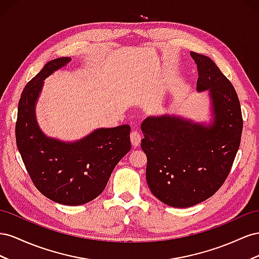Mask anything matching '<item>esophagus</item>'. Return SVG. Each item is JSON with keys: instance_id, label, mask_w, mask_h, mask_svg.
Masks as SVG:
<instances>
[{"instance_id": "obj_1", "label": "esophagus", "mask_w": 259, "mask_h": 259, "mask_svg": "<svg viewBox=\"0 0 259 259\" xmlns=\"http://www.w3.org/2000/svg\"><path fill=\"white\" fill-rule=\"evenodd\" d=\"M130 140H131V143L132 145H134L135 147L139 146L140 145V142H141V136H140V134L138 131H132L130 134Z\"/></svg>"}]
</instances>
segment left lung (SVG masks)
<instances>
[{"label": "left lung", "mask_w": 259, "mask_h": 259, "mask_svg": "<svg viewBox=\"0 0 259 259\" xmlns=\"http://www.w3.org/2000/svg\"><path fill=\"white\" fill-rule=\"evenodd\" d=\"M190 54L198 69L196 90L208 92L209 122L162 114L141 123L149 188L160 202L180 208L205 201L223 186L243 129L240 102L230 81L209 57Z\"/></svg>", "instance_id": "obj_1"}]
</instances>
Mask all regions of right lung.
<instances>
[{"label": "right lung", "mask_w": 259, "mask_h": 259, "mask_svg": "<svg viewBox=\"0 0 259 259\" xmlns=\"http://www.w3.org/2000/svg\"><path fill=\"white\" fill-rule=\"evenodd\" d=\"M70 61V57L50 61L27 83L19 100L15 132L35 188L51 201L77 206L91 202L104 191L114 168L130 151L131 142L128 124L95 129L73 142L44 135L35 117L44 80Z\"/></svg>", "instance_id": "1"}]
</instances>
